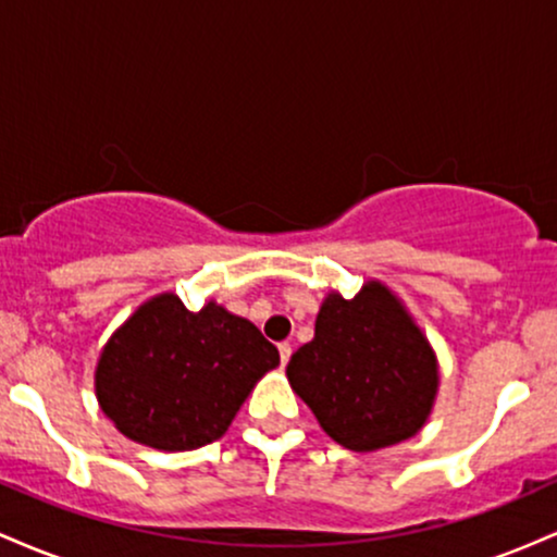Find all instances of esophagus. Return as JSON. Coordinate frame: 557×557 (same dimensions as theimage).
Segmentation results:
<instances>
[{"mask_svg":"<svg viewBox=\"0 0 557 557\" xmlns=\"http://www.w3.org/2000/svg\"><path fill=\"white\" fill-rule=\"evenodd\" d=\"M277 350H280V363H283V367H287V361H290V354H293L290 343H280Z\"/></svg>","mask_w":557,"mask_h":557,"instance_id":"obj_1","label":"esophagus"}]
</instances>
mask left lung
<instances>
[{
    "label": "left lung",
    "mask_w": 557,
    "mask_h": 557,
    "mask_svg": "<svg viewBox=\"0 0 557 557\" xmlns=\"http://www.w3.org/2000/svg\"><path fill=\"white\" fill-rule=\"evenodd\" d=\"M285 372L322 430L359 453L413 437L440 382L426 337L380 283L350 300L330 293L314 341L300 345Z\"/></svg>",
    "instance_id": "obj_1"
}]
</instances>
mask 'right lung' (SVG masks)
I'll return each mask as SVG.
<instances>
[{"mask_svg":"<svg viewBox=\"0 0 557 557\" xmlns=\"http://www.w3.org/2000/svg\"><path fill=\"white\" fill-rule=\"evenodd\" d=\"M277 348L248 319L216 304L188 311L151 298L112 335L96 367L101 411L133 443L196 450L227 432Z\"/></svg>","mask_w":557,"mask_h":557,"instance_id":"obj_1","label":"right lung"}]
</instances>
